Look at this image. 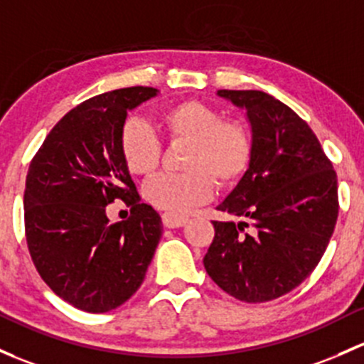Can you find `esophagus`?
<instances>
[{
	"label": "esophagus",
	"instance_id": "obj_1",
	"mask_svg": "<svg viewBox=\"0 0 364 364\" xmlns=\"http://www.w3.org/2000/svg\"><path fill=\"white\" fill-rule=\"evenodd\" d=\"M162 223H164V227H167V228H179V227H183V225L188 223V218L179 216V214H174V213H164Z\"/></svg>",
	"mask_w": 364,
	"mask_h": 364
}]
</instances>
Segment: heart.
<instances>
[{
  "label": "heart",
  "instance_id": "obj_1",
  "mask_svg": "<svg viewBox=\"0 0 364 364\" xmlns=\"http://www.w3.org/2000/svg\"><path fill=\"white\" fill-rule=\"evenodd\" d=\"M162 124L171 141L188 143L181 174L156 176L144 186V197L155 208L174 214L192 211L214 192L213 181L230 186L247 171L252 137L240 120L223 114L200 101H181L164 109ZM120 155L136 176H150L160 162V139L148 124L129 118L120 131Z\"/></svg>",
  "mask_w": 364,
  "mask_h": 364
}]
</instances>
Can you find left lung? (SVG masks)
Segmentation results:
<instances>
[{"label":"left lung","instance_id":"8db88e82","mask_svg":"<svg viewBox=\"0 0 364 364\" xmlns=\"http://www.w3.org/2000/svg\"><path fill=\"white\" fill-rule=\"evenodd\" d=\"M216 94L246 112L252 156L216 208L232 220L213 221L204 267L223 291L262 304L296 288L326 251L338 218L336 172L307 122L284 102L262 90Z\"/></svg>","mask_w":364,"mask_h":364}]
</instances>
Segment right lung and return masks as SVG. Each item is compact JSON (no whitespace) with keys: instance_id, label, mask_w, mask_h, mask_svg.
Listing matches in <instances>:
<instances>
[{"instance_id":"right-lung-1","label":"right lung","mask_w":364,"mask_h":364,"mask_svg":"<svg viewBox=\"0 0 364 364\" xmlns=\"http://www.w3.org/2000/svg\"><path fill=\"white\" fill-rule=\"evenodd\" d=\"M159 95L127 87L64 114L34 155L26 178V239L34 267L57 296L80 311L120 307L143 284L162 220L141 204L120 155L127 113ZM122 198L132 216L109 224L105 205Z\"/></svg>"}]
</instances>
